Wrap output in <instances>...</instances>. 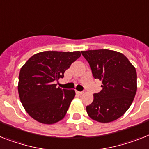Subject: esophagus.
Returning a JSON list of instances; mask_svg holds the SVG:
<instances>
[{
  "label": "esophagus",
  "mask_w": 149,
  "mask_h": 149,
  "mask_svg": "<svg viewBox=\"0 0 149 149\" xmlns=\"http://www.w3.org/2000/svg\"><path fill=\"white\" fill-rule=\"evenodd\" d=\"M76 94H78V95H82L84 94V92H81V91H76Z\"/></svg>",
  "instance_id": "esophagus-1"
}]
</instances>
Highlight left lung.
<instances>
[{
  "instance_id": "obj_1",
  "label": "left lung",
  "mask_w": 149,
  "mask_h": 149,
  "mask_svg": "<svg viewBox=\"0 0 149 149\" xmlns=\"http://www.w3.org/2000/svg\"><path fill=\"white\" fill-rule=\"evenodd\" d=\"M94 78L102 81L103 89L94 94L86 107L88 116L99 123L117 120L128 110L137 91L136 68L121 52L109 49L81 51Z\"/></svg>"
}]
</instances>
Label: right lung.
Here are the masks:
<instances>
[{
    "instance_id": "right-lung-1",
    "label": "right lung",
    "mask_w": 149,
    "mask_h": 149,
    "mask_svg": "<svg viewBox=\"0 0 149 149\" xmlns=\"http://www.w3.org/2000/svg\"><path fill=\"white\" fill-rule=\"evenodd\" d=\"M81 52L45 51L29 58L20 69L18 93L23 107L39 123L54 124L65 117L74 90H61L55 81L64 77Z\"/></svg>"
}]
</instances>
